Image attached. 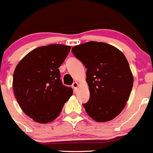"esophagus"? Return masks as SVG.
Returning <instances> with one entry per match:
<instances>
[{"label":"esophagus","mask_w":153,"mask_h":153,"mask_svg":"<svg viewBox=\"0 0 153 153\" xmlns=\"http://www.w3.org/2000/svg\"><path fill=\"white\" fill-rule=\"evenodd\" d=\"M78 86H79V84H78L77 82H74V83H73V85H72V87H73V88H74V91H75V92L76 91V90H77Z\"/></svg>","instance_id":"obj_1"}]
</instances>
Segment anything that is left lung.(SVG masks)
Returning <instances> with one entry per match:
<instances>
[{
    "mask_svg": "<svg viewBox=\"0 0 153 153\" xmlns=\"http://www.w3.org/2000/svg\"><path fill=\"white\" fill-rule=\"evenodd\" d=\"M72 52L85 66L90 98L83 104L97 122H107L125 107L133 86V76L125 55L117 47L90 41L75 46Z\"/></svg>",
    "mask_w": 153,
    "mask_h": 153,
    "instance_id": "8db88e82",
    "label": "left lung"
}]
</instances>
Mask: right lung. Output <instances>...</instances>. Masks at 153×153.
<instances>
[{
    "mask_svg": "<svg viewBox=\"0 0 153 153\" xmlns=\"http://www.w3.org/2000/svg\"><path fill=\"white\" fill-rule=\"evenodd\" d=\"M70 49L63 44L40 47L28 53L14 70V95L23 112L35 122L53 121L72 96L73 89L62 84L59 70Z\"/></svg>",
    "mask_w": 153,
    "mask_h": 153,
    "instance_id": "right-lung-1",
    "label": "right lung"
}]
</instances>
